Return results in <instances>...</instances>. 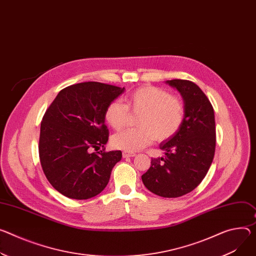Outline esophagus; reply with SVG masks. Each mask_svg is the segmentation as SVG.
I'll list each match as a JSON object with an SVG mask.
<instances>
[{"instance_id":"34e87169","label":"esophagus","mask_w":256,"mask_h":256,"mask_svg":"<svg viewBox=\"0 0 256 256\" xmlns=\"http://www.w3.org/2000/svg\"><path fill=\"white\" fill-rule=\"evenodd\" d=\"M136 154L132 152H128V151H124L122 152V157L124 158H128V157H134Z\"/></svg>"}]
</instances>
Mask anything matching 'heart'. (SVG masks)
Here are the masks:
<instances>
[{
  "label": "heart",
  "mask_w": 256,
  "mask_h": 256,
  "mask_svg": "<svg viewBox=\"0 0 256 256\" xmlns=\"http://www.w3.org/2000/svg\"><path fill=\"white\" fill-rule=\"evenodd\" d=\"M140 113L136 128L116 134L112 145L120 150L134 152L149 146L154 140L164 142L180 130L184 120V102L164 88L145 86L132 92L126 98V105L112 101L104 112L106 124L120 130L128 122L130 112Z\"/></svg>",
  "instance_id": "1"
}]
</instances>
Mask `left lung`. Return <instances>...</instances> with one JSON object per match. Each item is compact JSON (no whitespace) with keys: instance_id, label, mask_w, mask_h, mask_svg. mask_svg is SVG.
Wrapping results in <instances>:
<instances>
[{"instance_id":"8db88e82","label":"left lung","mask_w":256,"mask_h":256,"mask_svg":"<svg viewBox=\"0 0 256 256\" xmlns=\"http://www.w3.org/2000/svg\"><path fill=\"white\" fill-rule=\"evenodd\" d=\"M184 102V120L176 136L160 144L166 156L151 158V166L142 176L152 193L176 198L193 191L205 178L216 152L214 107L203 90L193 82L172 80Z\"/></svg>"}]
</instances>
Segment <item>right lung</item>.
Returning a JSON list of instances; mask_svg holds the SVG:
<instances>
[{
	"mask_svg": "<svg viewBox=\"0 0 256 256\" xmlns=\"http://www.w3.org/2000/svg\"><path fill=\"white\" fill-rule=\"evenodd\" d=\"M124 88L98 82L61 90L40 122L38 155L42 172L62 195L84 200L100 194L122 151H105L109 132L104 112Z\"/></svg>",
	"mask_w": 256,
	"mask_h": 256,
	"instance_id": "add662e5",
	"label": "right lung"
}]
</instances>
